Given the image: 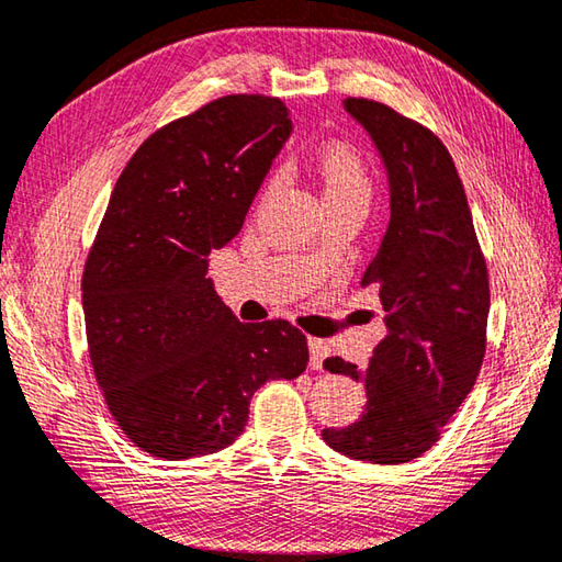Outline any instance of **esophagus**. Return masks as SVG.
Returning a JSON list of instances; mask_svg holds the SVG:
<instances>
[{"label": "esophagus", "instance_id": "1", "mask_svg": "<svg viewBox=\"0 0 562 562\" xmlns=\"http://www.w3.org/2000/svg\"><path fill=\"white\" fill-rule=\"evenodd\" d=\"M310 368L312 370H324V360L328 358V344L322 338H310Z\"/></svg>", "mask_w": 562, "mask_h": 562}]
</instances>
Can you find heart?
<instances>
[{
	"mask_svg": "<svg viewBox=\"0 0 562 562\" xmlns=\"http://www.w3.org/2000/svg\"><path fill=\"white\" fill-rule=\"evenodd\" d=\"M318 175L324 182V202L348 200L368 206L372 182L360 153L348 146H328L318 156Z\"/></svg>",
	"mask_w": 562,
	"mask_h": 562,
	"instance_id": "heart-1",
	"label": "heart"
}]
</instances>
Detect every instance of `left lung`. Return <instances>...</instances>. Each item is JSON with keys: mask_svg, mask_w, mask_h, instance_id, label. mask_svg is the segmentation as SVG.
Returning a JSON list of instances; mask_svg holds the SVG:
<instances>
[{"mask_svg": "<svg viewBox=\"0 0 562 562\" xmlns=\"http://www.w3.org/2000/svg\"><path fill=\"white\" fill-rule=\"evenodd\" d=\"M346 112L375 143L390 184V224L362 288H375L387 336L360 370L344 358L324 368L366 384L356 424L324 428L338 453L400 465L431 448L470 394L485 358L490 282L463 182L441 138L372 99Z\"/></svg>", "mask_w": 562, "mask_h": 562, "instance_id": "left-lung-1", "label": "left lung"}]
</instances>
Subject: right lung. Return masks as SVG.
<instances>
[{
	"instance_id": "obj_1",
	"label": "right lung",
	"mask_w": 562,
	"mask_h": 562,
	"mask_svg": "<svg viewBox=\"0 0 562 562\" xmlns=\"http://www.w3.org/2000/svg\"><path fill=\"white\" fill-rule=\"evenodd\" d=\"M290 134L280 99L222 97L156 131L114 187L82 274L87 346L114 422L150 456L231 446L260 384L306 370L300 328L240 324L206 278Z\"/></svg>"
}]
</instances>
